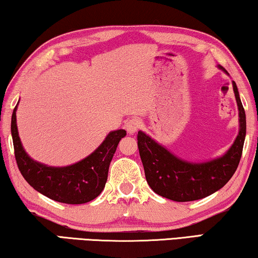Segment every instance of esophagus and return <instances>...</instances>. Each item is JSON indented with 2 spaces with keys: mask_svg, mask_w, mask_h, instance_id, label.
Returning <instances> with one entry per match:
<instances>
[{
  "mask_svg": "<svg viewBox=\"0 0 258 258\" xmlns=\"http://www.w3.org/2000/svg\"><path fill=\"white\" fill-rule=\"evenodd\" d=\"M141 125H142V122L140 118H136V117L132 118V120H129L125 124L126 132H128L129 134H135L137 130L141 128Z\"/></svg>",
  "mask_w": 258,
  "mask_h": 258,
  "instance_id": "obj_1",
  "label": "esophagus"
}]
</instances>
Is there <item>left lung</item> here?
Here are the masks:
<instances>
[{
    "label": "left lung",
    "instance_id": "8db88e82",
    "mask_svg": "<svg viewBox=\"0 0 258 258\" xmlns=\"http://www.w3.org/2000/svg\"><path fill=\"white\" fill-rule=\"evenodd\" d=\"M219 69L225 71L222 66ZM233 89L238 108L240 130L233 145L219 158L204 163L187 162L171 154L147 134L138 132L137 144L145 178L155 193L179 203L199 200L219 191L233 177L240 163L247 130L244 108L234 81Z\"/></svg>",
    "mask_w": 258,
    "mask_h": 258
}]
</instances>
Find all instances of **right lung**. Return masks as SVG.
I'll return each mask as SVG.
<instances>
[{
  "instance_id": "obj_1",
  "label": "right lung",
  "mask_w": 258,
  "mask_h": 258,
  "mask_svg": "<svg viewBox=\"0 0 258 258\" xmlns=\"http://www.w3.org/2000/svg\"><path fill=\"white\" fill-rule=\"evenodd\" d=\"M16 110L17 106L11 116V136L17 166L28 184L43 196L62 204H86L100 196L118 142L126 135L125 130L110 132L100 147L80 162L62 167L47 166L30 158L25 152L18 136Z\"/></svg>"
}]
</instances>
